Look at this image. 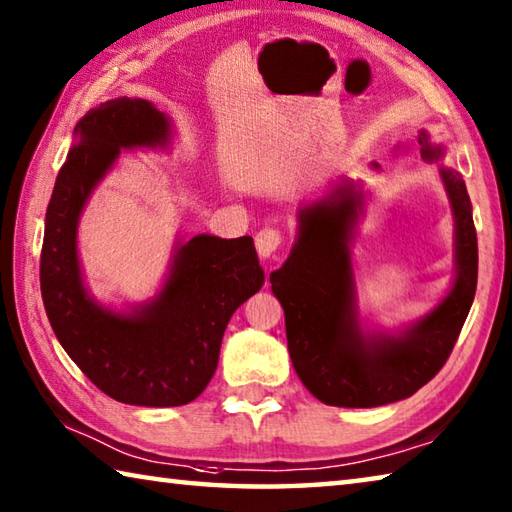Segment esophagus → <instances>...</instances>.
I'll list each match as a JSON object with an SVG mask.
<instances>
[{
	"mask_svg": "<svg viewBox=\"0 0 512 512\" xmlns=\"http://www.w3.org/2000/svg\"><path fill=\"white\" fill-rule=\"evenodd\" d=\"M282 246V232L277 228H262L255 235V248L262 259L275 255V250Z\"/></svg>",
	"mask_w": 512,
	"mask_h": 512,
	"instance_id": "esophagus-1",
	"label": "esophagus"
}]
</instances>
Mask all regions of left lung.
<instances>
[{
    "instance_id": "left-lung-1",
    "label": "left lung",
    "mask_w": 512,
    "mask_h": 512,
    "mask_svg": "<svg viewBox=\"0 0 512 512\" xmlns=\"http://www.w3.org/2000/svg\"><path fill=\"white\" fill-rule=\"evenodd\" d=\"M425 161L443 147L418 134ZM374 167H378L374 163ZM454 215V284L450 293L398 336L362 333L349 241L362 215V190L351 181L297 215V241L271 275L282 302L293 367L318 401L336 407H378L418 392L439 374L454 349L477 291V230L461 174L439 167Z\"/></svg>"
}]
</instances>
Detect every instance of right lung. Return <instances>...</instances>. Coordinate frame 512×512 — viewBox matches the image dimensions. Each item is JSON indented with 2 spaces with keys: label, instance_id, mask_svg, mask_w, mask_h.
Instances as JSON below:
<instances>
[{
  "label": "right lung",
  "instance_id": "add662e5",
  "mask_svg": "<svg viewBox=\"0 0 512 512\" xmlns=\"http://www.w3.org/2000/svg\"><path fill=\"white\" fill-rule=\"evenodd\" d=\"M44 219L40 288L60 345L118 403L176 407L197 398L219 362L237 306L264 284L253 237L197 235L174 248L154 300L116 313L87 293L78 259L82 208L120 150L165 147L170 118L143 98H116L78 120Z\"/></svg>",
  "mask_w": 512,
  "mask_h": 512
}]
</instances>
